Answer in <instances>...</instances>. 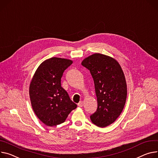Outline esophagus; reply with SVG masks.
Returning <instances> with one entry per match:
<instances>
[{
	"mask_svg": "<svg viewBox=\"0 0 158 158\" xmlns=\"http://www.w3.org/2000/svg\"><path fill=\"white\" fill-rule=\"evenodd\" d=\"M83 102L82 101H80V102L78 104V106L79 107H83Z\"/></svg>",
	"mask_w": 158,
	"mask_h": 158,
	"instance_id": "esophagus-1",
	"label": "esophagus"
}]
</instances>
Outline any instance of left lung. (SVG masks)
<instances>
[{
  "instance_id": "left-lung-1",
  "label": "left lung",
  "mask_w": 158,
  "mask_h": 158,
  "mask_svg": "<svg viewBox=\"0 0 158 158\" xmlns=\"http://www.w3.org/2000/svg\"><path fill=\"white\" fill-rule=\"evenodd\" d=\"M81 64L92 76L98 99V109L91 114V121L96 126L106 127L116 121L126 102L127 88L123 71L114 59L99 53L85 58Z\"/></svg>"
}]
</instances>
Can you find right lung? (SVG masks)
<instances>
[{"instance_id": "add662e5", "label": "right lung", "mask_w": 158, "mask_h": 158, "mask_svg": "<svg viewBox=\"0 0 158 158\" xmlns=\"http://www.w3.org/2000/svg\"><path fill=\"white\" fill-rule=\"evenodd\" d=\"M72 63L69 59L59 57L47 59L39 66L31 80L30 96L33 110L47 126L64 122L77 107L60 83L64 71Z\"/></svg>"}]
</instances>
